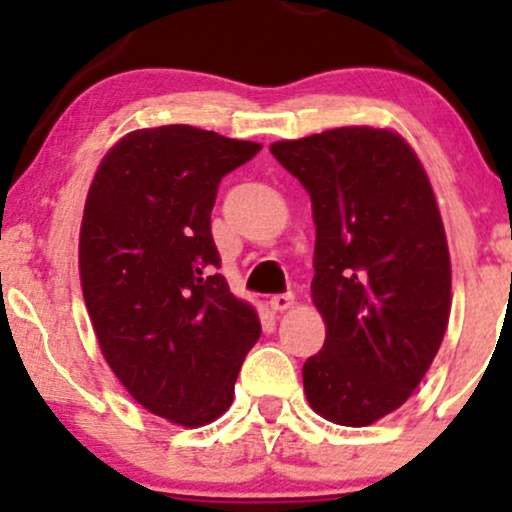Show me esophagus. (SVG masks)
<instances>
[{"label":"esophagus","instance_id":"esophagus-1","mask_svg":"<svg viewBox=\"0 0 512 512\" xmlns=\"http://www.w3.org/2000/svg\"><path fill=\"white\" fill-rule=\"evenodd\" d=\"M269 305H272L274 313H281V310H289L293 305V293H276V296L269 298Z\"/></svg>","mask_w":512,"mask_h":512}]
</instances>
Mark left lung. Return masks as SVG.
<instances>
[{
  "mask_svg": "<svg viewBox=\"0 0 512 512\" xmlns=\"http://www.w3.org/2000/svg\"><path fill=\"white\" fill-rule=\"evenodd\" d=\"M272 156L313 202V303L325 344L303 363L310 407L368 426L402 407L450 317V252L436 195L390 129L339 127L276 142Z\"/></svg>",
  "mask_w": 512,
  "mask_h": 512,
  "instance_id": "8db88e82",
  "label": "left lung"
}]
</instances>
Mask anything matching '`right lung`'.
Listing matches in <instances>:
<instances>
[{
  "label": "right lung",
  "instance_id": "obj_1",
  "mask_svg": "<svg viewBox=\"0 0 512 512\" xmlns=\"http://www.w3.org/2000/svg\"><path fill=\"white\" fill-rule=\"evenodd\" d=\"M260 149L190 125L137 129L88 190L79 269L98 344L129 395L173 424L219 419L260 339L211 238L221 178Z\"/></svg>",
  "mask_w": 512,
  "mask_h": 512
}]
</instances>
